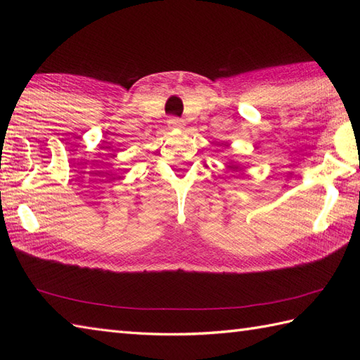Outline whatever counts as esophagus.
<instances>
[{
	"instance_id": "34e87169",
	"label": "esophagus",
	"mask_w": 360,
	"mask_h": 360,
	"mask_svg": "<svg viewBox=\"0 0 360 360\" xmlns=\"http://www.w3.org/2000/svg\"><path fill=\"white\" fill-rule=\"evenodd\" d=\"M168 127L173 128V129L182 128V127H184V120L178 119V117H170V119H168Z\"/></svg>"
}]
</instances>
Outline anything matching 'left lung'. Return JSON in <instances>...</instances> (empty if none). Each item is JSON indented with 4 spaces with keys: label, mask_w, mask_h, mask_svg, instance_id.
<instances>
[{
    "label": "left lung",
    "mask_w": 360,
    "mask_h": 360,
    "mask_svg": "<svg viewBox=\"0 0 360 360\" xmlns=\"http://www.w3.org/2000/svg\"><path fill=\"white\" fill-rule=\"evenodd\" d=\"M227 168L229 170H232V172H240L241 170V167H240V164H236L235 160H229V164H227Z\"/></svg>",
    "instance_id": "8db88e82"
}]
</instances>
